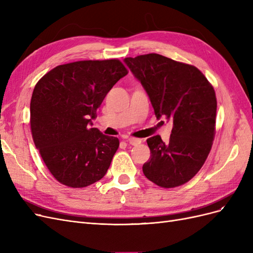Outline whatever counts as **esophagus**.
Instances as JSON below:
<instances>
[{"label":"esophagus","mask_w":253,"mask_h":253,"mask_svg":"<svg viewBox=\"0 0 253 253\" xmlns=\"http://www.w3.org/2000/svg\"><path fill=\"white\" fill-rule=\"evenodd\" d=\"M126 141H127L129 144H132V145H137V144H139V143L141 142L140 139L134 138V137H131V138H127Z\"/></svg>","instance_id":"esophagus-1"}]
</instances>
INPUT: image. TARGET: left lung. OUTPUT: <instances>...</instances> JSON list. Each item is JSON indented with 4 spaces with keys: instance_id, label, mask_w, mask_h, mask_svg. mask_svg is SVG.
<instances>
[{
    "instance_id": "1",
    "label": "left lung",
    "mask_w": 253,
    "mask_h": 253,
    "mask_svg": "<svg viewBox=\"0 0 253 253\" xmlns=\"http://www.w3.org/2000/svg\"><path fill=\"white\" fill-rule=\"evenodd\" d=\"M125 62L147 90L156 116L173 122L169 142L159 135L147 139L151 156L143 174L162 188L181 186L201 170L211 151L215 91L197 67L158 53L128 57Z\"/></svg>"
}]
</instances>
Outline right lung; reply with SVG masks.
<instances>
[{"label": "right lung", "instance_id": "add662e5", "mask_svg": "<svg viewBox=\"0 0 253 253\" xmlns=\"http://www.w3.org/2000/svg\"><path fill=\"white\" fill-rule=\"evenodd\" d=\"M127 73L118 59L83 60L58 65L37 82L30 100V131L45 166L62 185L84 188L108 172L119 139L88 124Z\"/></svg>", "mask_w": 253, "mask_h": 253}]
</instances>
